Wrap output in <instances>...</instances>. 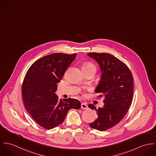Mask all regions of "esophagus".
<instances>
[{
	"label": "esophagus",
	"instance_id": "1",
	"mask_svg": "<svg viewBox=\"0 0 156 156\" xmlns=\"http://www.w3.org/2000/svg\"><path fill=\"white\" fill-rule=\"evenodd\" d=\"M81 108L83 109H87L88 108L87 104L86 103H82L81 104Z\"/></svg>",
	"mask_w": 156,
	"mask_h": 156
}]
</instances>
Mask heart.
I'll return each instance as SVG.
<instances>
[{
	"mask_svg": "<svg viewBox=\"0 0 156 156\" xmlns=\"http://www.w3.org/2000/svg\"><path fill=\"white\" fill-rule=\"evenodd\" d=\"M96 69L95 66L93 64H92L91 62H85L82 66V69Z\"/></svg>",
	"mask_w": 156,
	"mask_h": 156,
	"instance_id": "heart-1",
	"label": "heart"
}]
</instances>
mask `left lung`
<instances>
[{
    "label": "left lung",
    "instance_id": "obj_1",
    "mask_svg": "<svg viewBox=\"0 0 156 156\" xmlns=\"http://www.w3.org/2000/svg\"><path fill=\"white\" fill-rule=\"evenodd\" d=\"M87 55L99 65L101 75L95 91L104 97L105 103L98 109L92 104L88 105L98 115L89 126L102 132L119 123L128 111L133 98V78L128 67L111 54L89 53Z\"/></svg>",
    "mask_w": 156,
    "mask_h": 156
}]
</instances>
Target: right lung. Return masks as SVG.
<instances>
[{
    "label": "right lung",
    "mask_w": 156,
    "mask_h": 156,
    "mask_svg": "<svg viewBox=\"0 0 156 156\" xmlns=\"http://www.w3.org/2000/svg\"><path fill=\"white\" fill-rule=\"evenodd\" d=\"M76 53H56L38 59L29 68L22 85L23 103L32 118L46 129L63 122L68 111L79 109L80 102L74 98L59 100L57 85L74 60Z\"/></svg>",
    "instance_id": "1"
}]
</instances>
